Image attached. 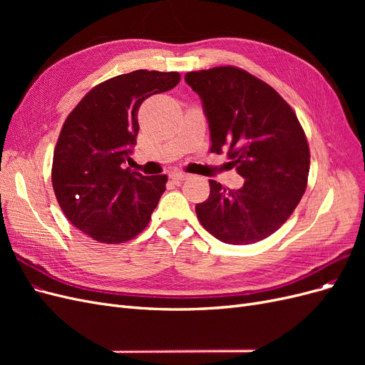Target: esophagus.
Returning <instances> with one entry per match:
<instances>
[{
    "instance_id": "esophagus-1",
    "label": "esophagus",
    "mask_w": 365,
    "mask_h": 365,
    "mask_svg": "<svg viewBox=\"0 0 365 365\" xmlns=\"http://www.w3.org/2000/svg\"><path fill=\"white\" fill-rule=\"evenodd\" d=\"M169 176H170V180L172 181H175V182H181V181H184V180H187L189 178V173H185V172H181V170H172L170 173H169Z\"/></svg>"
}]
</instances>
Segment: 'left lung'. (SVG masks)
I'll list each match as a JSON object with an SVG mask.
<instances>
[{"mask_svg":"<svg viewBox=\"0 0 365 365\" xmlns=\"http://www.w3.org/2000/svg\"><path fill=\"white\" fill-rule=\"evenodd\" d=\"M185 82L201 97L212 152L228 149V164L245 180L239 190L210 180L196 216L224 244H256L286 222L306 190L311 155L304 130L280 94L244 70L190 71Z\"/></svg>","mask_w":365,"mask_h":365,"instance_id":"left-lung-1","label":"left lung"}]
</instances>
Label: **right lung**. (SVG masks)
Instances as JSON below:
<instances>
[{"label":"right lung","instance_id":"right-lung-1","mask_svg":"<svg viewBox=\"0 0 365 365\" xmlns=\"http://www.w3.org/2000/svg\"><path fill=\"white\" fill-rule=\"evenodd\" d=\"M180 73L137 70L94 86L65 120L51 181L70 222L102 244H123L146 228L168 176L123 169L137 145L138 109L172 90Z\"/></svg>","mask_w":365,"mask_h":365}]
</instances>
